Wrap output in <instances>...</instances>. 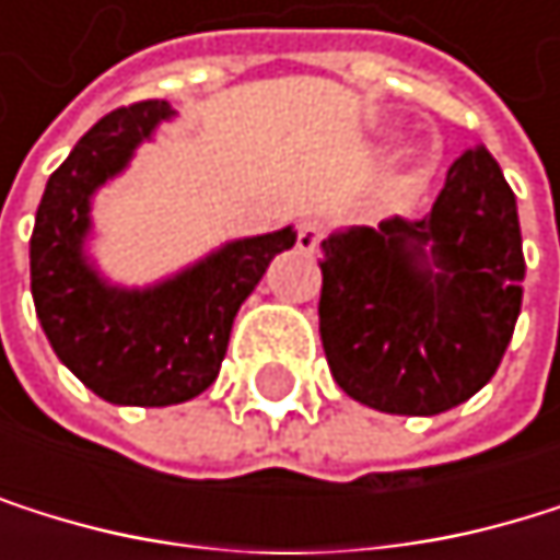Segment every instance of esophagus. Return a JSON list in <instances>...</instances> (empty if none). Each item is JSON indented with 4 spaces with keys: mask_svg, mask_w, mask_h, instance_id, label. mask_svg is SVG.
<instances>
[{
    "mask_svg": "<svg viewBox=\"0 0 560 560\" xmlns=\"http://www.w3.org/2000/svg\"><path fill=\"white\" fill-rule=\"evenodd\" d=\"M318 242H322V224H318L315 218H305V221L299 224V248H302V252H315Z\"/></svg>",
    "mask_w": 560,
    "mask_h": 560,
    "instance_id": "1",
    "label": "esophagus"
}]
</instances>
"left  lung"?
<instances>
[{
	"instance_id": "8db88e82",
	"label": "left lung",
	"mask_w": 560,
	"mask_h": 560,
	"mask_svg": "<svg viewBox=\"0 0 560 560\" xmlns=\"http://www.w3.org/2000/svg\"><path fill=\"white\" fill-rule=\"evenodd\" d=\"M318 268L339 389L380 413H446L498 373L521 315L514 190L487 147L464 150L427 218L332 231Z\"/></svg>"
}]
</instances>
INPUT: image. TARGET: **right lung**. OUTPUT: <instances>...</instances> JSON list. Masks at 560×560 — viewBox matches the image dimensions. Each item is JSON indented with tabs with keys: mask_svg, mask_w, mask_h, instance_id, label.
<instances>
[{
	"mask_svg": "<svg viewBox=\"0 0 560 560\" xmlns=\"http://www.w3.org/2000/svg\"><path fill=\"white\" fill-rule=\"evenodd\" d=\"M174 120L171 103L143 100L96 120L43 190L30 242L39 326L59 362L100 399L174 406L201 396L221 370L231 326L275 255L295 245L282 228L214 248L154 285H114L86 255L93 195L127 171L137 147Z\"/></svg>",
	"mask_w": 560,
	"mask_h": 560,
	"instance_id": "1",
	"label": "right lung"
}]
</instances>
